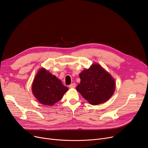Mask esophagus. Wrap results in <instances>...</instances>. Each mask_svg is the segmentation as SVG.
Listing matches in <instances>:
<instances>
[{
	"label": "esophagus",
	"mask_w": 148,
	"mask_h": 148,
	"mask_svg": "<svg viewBox=\"0 0 148 148\" xmlns=\"http://www.w3.org/2000/svg\"><path fill=\"white\" fill-rule=\"evenodd\" d=\"M75 87H76L75 83H72V84H70V85L69 86V87H70V88H75Z\"/></svg>",
	"instance_id": "34e87169"
}]
</instances>
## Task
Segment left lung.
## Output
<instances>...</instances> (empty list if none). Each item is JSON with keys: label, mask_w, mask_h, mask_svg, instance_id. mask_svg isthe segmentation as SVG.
Returning a JSON list of instances; mask_svg holds the SVG:
<instances>
[{"label": "left lung", "mask_w": 148, "mask_h": 148, "mask_svg": "<svg viewBox=\"0 0 148 148\" xmlns=\"http://www.w3.org/2000/svg\"><path fill=\"white\" fill-rule=\"evenodd\" d=\"M79 76L81 82L76 86V90L90 104L103 103L113 95L115 81L100 65L93 64Z\"/></svg>", "instance_id": "1"}]
</instances>
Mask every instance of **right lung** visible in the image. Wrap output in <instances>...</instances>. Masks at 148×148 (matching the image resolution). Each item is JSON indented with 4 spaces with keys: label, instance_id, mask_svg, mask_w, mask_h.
Wrapping results in <instances>:
<instances>
[{
    "label": "right lung",
    "instance_id": "1",
    "mask_svg": "<svg viewBox=\"0 0 148 148\" xmlns=\"http://www.w3.org/2000/svg\"><path fill=\"white\" fill-rule=\"evenodd\" d=\"M32 92L38 101L43 105L53 106L61 99L69 89L44 68L40 69L32 84Z\"/></svg>",
    "mask_w": 148,
    "mask_h": 148
}]
</instances>
